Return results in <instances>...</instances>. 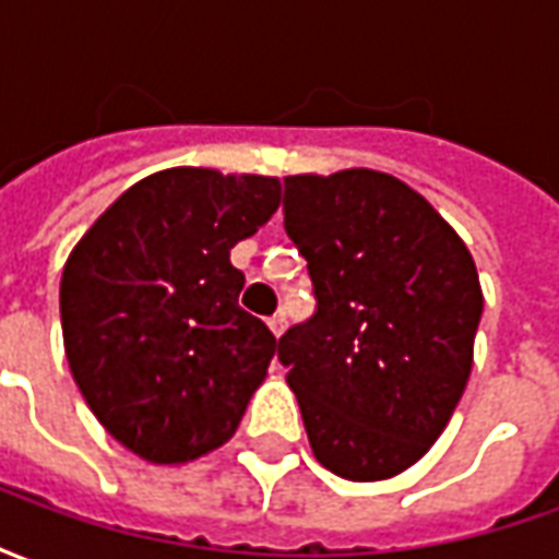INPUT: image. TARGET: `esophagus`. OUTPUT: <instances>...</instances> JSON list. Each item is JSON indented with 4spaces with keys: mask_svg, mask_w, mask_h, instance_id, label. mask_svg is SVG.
I'll list each match as a JSON object with an SVG mask.
<instances>
[{
    "mask_svg": "<svg viewBox=\"0 0 559 559\" xmlns=\"http://www.w3.org/2000/svg\"><path fill=\"white\" fill-rule=\"evenodd\" d=\"M269 329L275 332V338H281V335H284V329H287V314H284V311H278V314L269 317Z\"/></svg>",
    "mask_w": 559,
    "mask_h": 559,
    "instance_id": "obj_1",
    "label": "esophagus"
}]
</instances>
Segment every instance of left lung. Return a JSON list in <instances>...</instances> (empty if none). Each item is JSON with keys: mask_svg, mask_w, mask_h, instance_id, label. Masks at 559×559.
I'll use <instances>...</instances> for the list:
<instances>
[{"mask_svg": "<svg viewBox=\"0 0 559 559\" xmlns=\"http://www.w3.org/2000/svg\"><path fill=\"white\" fill-rule=\"evenodd\" d=\"M284 230L317 308L278 341L317 461L350 481L416 464L473 368L481 290L467 245L377 170L284 179Z\"/></svg>", "mask_w": 559, "mask_h": 559, "instance_id": "8db88e82", "label": "left lung"}]
</instances>
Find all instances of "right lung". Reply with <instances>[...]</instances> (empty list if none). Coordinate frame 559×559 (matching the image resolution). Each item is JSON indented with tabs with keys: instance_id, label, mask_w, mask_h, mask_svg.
Instances as JSON below:
<instances>
[{
	"instance_id": "obj_1",
	"label": "right lung",
	"mask_w": 559,
	"mask_h": 559,
	"mask_svg": "<svg viewBox=\"0 0 559 559\" xmlns=\"http://www.w3.org/2000/svg\"><path fill=\"white\" fill-rule=\"evenodd\" d=\"M278 203L275 176L173 167L131 185L68 257L59 311L71 374L134 455L182 464L239 428L275 335L239 308L230 248Z\"/></svg>"
}]
</instances>
